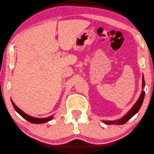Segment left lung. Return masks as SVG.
Wrapping results in <instances>:
<instances>
[{"instance_id":"obj_1","label":"left lung","mask_w":154,"mask_h":154,"mask_svg":"<svg viewBox=\"0 0 154 154\" xmlns=\"http://www.w3.org/2000/svg\"><path fill=\"white\" fill-rule=\"evenodd\" d=\"M144 87H145V81H144V78L143 76V78H142V88H143ZM144 97H145V91L143 90L141 91L140 97H139L137 101L135 104H134L132 108H131V110L128 111L123 117H122L121 119L117 120V121H103V122L107 125H121L125 124L126 122L128 121V120L132 118V117L135 115V114L138 112L139 109H140L141 107L142 104H143Z\"/></svg>"}]
</instances>
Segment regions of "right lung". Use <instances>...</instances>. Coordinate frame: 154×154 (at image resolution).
I'll return each mask as SVG.
<instances>
[{
  "instance_id": "1",
  "label": "right lung",
  "mask_w": 154,
  "mask_h": 154,
  "mask_svg": "<svg viewBox=\"0 0 154 154\" xmlns=\"http://www.w3.org/2000/svg\"><path fill=\"white\" fill-rule=\"evenodd\" d=\"M11 102H12V104L14 108L16 110V112L17 113H19L20 115L24 118L26 120H27V121H29L31 123H34V124H42V123H45V122H47L50 121V120H52L53 119V116H50L49 117H47V118H35V117L31 116L28 114H27L24 112L22 111L20 108H19L17 106L15 103L13 102V100H11Z\"/></svg>"
}]
</instances>
